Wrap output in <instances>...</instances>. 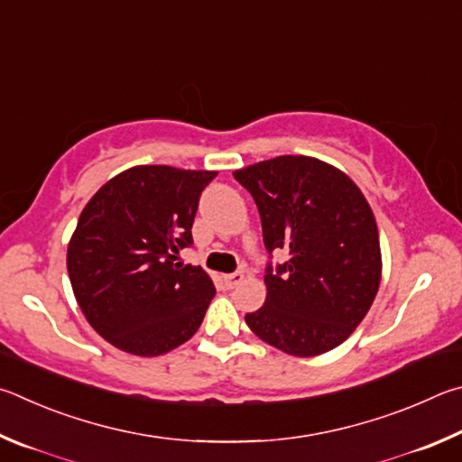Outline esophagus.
<instances>
[{"label":"esophagus","mask_w":462,"mask_h":462,"mask_svg":"<svg viewBox=\"0 0 462 462\" xmlns=\"http://www.w3.org/2000/svg\"><path fill=\"white\" fill-rule=\"evenodd\" d=\"M245 280V273L244 272H236V273H225L223 276V282L226 288H236L237 284H241V282Z\"/></svg>","instance_id":"esophagus-1"}]
</instances>
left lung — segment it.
Here are the masks:
<instances>
[{
    "label": "left lung",
    "mask_w": 462,
    "mask_h": 462,
    "mask_svg": "<svg viewBox=\"0 0 462 462\" xmlns=\"http://www.w3.org/2000/svg\"><path fill=\"white\" fill-rule=\"evenodd\" d=\"M233 176L252 192L263 244L290 260L263 276L265 302L245 314L255 337L294 357L345 343L382 282L375 215L343 170L312 156H278Z\"/></svg>",
    "instance_id": "left-lung-1"
}]
</instances>
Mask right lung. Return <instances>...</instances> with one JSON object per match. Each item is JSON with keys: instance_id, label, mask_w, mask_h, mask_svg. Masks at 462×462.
Returning a JSON list of instances; mask_svg holds the SVG:
<instances>
[{"instance_id": "right-lung-1", "label": "right lung", "mask_w": 462, "mask_h": 462, "mask_svg": "<svg viewBox=\"0 0 462 462\" xmlns=\"http://www.w3.org/2000/svg\"><path fill=\"white\" fill-rule=\"evenodd\" d=\"M215 170L142 164L109 178L72 231V292L97 333L116 349L158 357L197 333L215 286L199 265H178L192 244L199 197Z\"/></svg>"}]
</instances>
